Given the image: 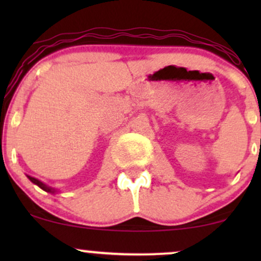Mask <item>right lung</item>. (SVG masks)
I'll list each match as a JSON object with an SVG mask.
<instances>
[{"instance_id": "1", "label": "right lung", "mask_w": 261, "mask_h": 261, "mask_svg": "<svg viewBox=\"0 0 261 261\" xmlns=\"http://www.w3.org/2000/svg\"><path fill=\"white\" fill-rule=\"evenodd\" d=\"M28 176V179L29 180H31L32 182H34L35 185H38L39 188L40 189H43L44 191H46V193H50V194H55V193H58V189H55V188H51V187H49V185H46L45 184V182H43L41 180H39V179H37V178H34V176H31V175H27Z\"/></svg>"}]
</instances>
